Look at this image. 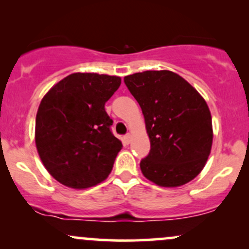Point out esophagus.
Listing matches in <instances>:
<instances>
[{
	"label": "esophagus",
	"mask_w": 249,
	"mask_h": 249,
	"mask_svg": "<svg viewBox=\"0 0 249 249\" xmlns=\"http://www.w3.org/2000/svg\"><path fill=\"white\" fill-rule=\"evenodd\" d=\"M131 139H132V136H131V134H126V136L124 137V142H126V144H130Z\"/></svg>",
	"instance_id": "1"
}]
</instances>
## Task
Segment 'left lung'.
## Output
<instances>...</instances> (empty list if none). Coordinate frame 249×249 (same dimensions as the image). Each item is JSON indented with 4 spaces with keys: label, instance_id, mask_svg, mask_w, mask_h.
Masks as SVG:
<instances>
[{
    "label": "left lung",
    "instance_id": "left-lung-1",
    "mask_svg": "<svg viewBox=\"0 0 249 249\" xmlns=\"http://www.w3.org/2000/svg\"><path fill=\"white\" fill-rule=\"evenodd\" d=\"M124 82L141 105L151 142L142 173L161 187L190 182L206 165L213 142L212 116L204 97L170 70L137 72Z\"/></svg>",
    "mask_w": 249,
    "mask_h": 249
}]
</instances>
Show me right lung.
Returning <instances> with one entry per match:
<instances>
[{
    "label": "right lung",
    "instance_id": "right-lung-1",
    "mask_svg": "<svg viewBox=\"0 0 249 249\" xmlns=\"http://www.w3.org/2000/svg\"><path fill=\"white\" fill-rule=\"evenodd\" d=\"M118 76L75 72L45 93L36 115L35 142L53 178L85 190L104 181L122 150L110 131L105 103L121 87Z\"/></svg>",
    "mask_w": 249,
    "mask_h": 249
}]
</instances>
